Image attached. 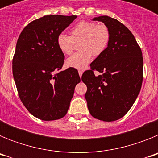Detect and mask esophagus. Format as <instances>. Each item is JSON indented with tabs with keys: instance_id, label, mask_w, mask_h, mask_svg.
<instances>
[{
	"instance_id": "obj_1",
	"label": "esophagus",
	"mask_w": 158,
	"mask_h": 158,
	"mask_svg": "<svg viewBox=\"0 0 158 158\" xmlns=\"http://www.w3.org/2000/svg\"><path fill=\"white\" fill-rule=\"evenodd\" d=\"M78 73H79V76H80V77H81V76H82V71H78Z\"/></svg>"
}]
</instances>
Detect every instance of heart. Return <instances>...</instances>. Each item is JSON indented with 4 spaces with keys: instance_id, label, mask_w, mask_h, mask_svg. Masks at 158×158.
Segmentation results:
<instances>
[{
    "instance_id": "heart-1",
    "label": "heart",
    "mask_w": 158,
    "mask_h": 158,
    "mask_svg": "<svg viewBox=\"0 0 158 158\" xmlns=\"http://www.w3.org/2000/svg\"><path fill=\"white\" fill-rule=\"evenodd\" d=\"M71 35L61 33L57 38L59 50L65 54L72 53L75 42L81 40V51L74 53L65 61V65L69 68L83 70L89 64L92 55L99 56L107 48L111 38L109 29L104 24L94 22L81 21L77 23L70 30Z\"/></svg>"
}]
</instances>
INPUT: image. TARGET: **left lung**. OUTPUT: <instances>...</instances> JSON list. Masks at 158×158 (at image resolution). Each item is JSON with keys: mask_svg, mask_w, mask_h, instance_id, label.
<instances>
[{"mask_svg": "<svg viewBox=\"0 0 158 158\" xmlns=\"http://www.w3.org/2000/svg\"><path fill=\"white\" fill-rule=\"evenodd\" d=\"M109 29L111 38L105 51L90 64L81 80L87 86L85 97L94 118L111 122L122 118L135 103L143 79V58L131 31L107 16L93 18ZM101 75L95 76L93 71Z\"/></svg>", "mask_w": 158, "mask_h": 158, "instance_id": "obj_1", "label": "left lung"}]
</instances>
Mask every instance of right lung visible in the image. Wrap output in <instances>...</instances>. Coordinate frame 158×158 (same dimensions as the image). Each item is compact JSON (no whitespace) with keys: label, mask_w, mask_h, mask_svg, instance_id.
<instances>
[{"label":"right lung","mask_w":158,"mask_h":158,"mask_svg":"<svg viewBox=\"0 0 158 158\" xmlns=\"http://www.w3.org/2000/svg\"><path fill=\"white\" fill-rule=\"evenodd\" d=\"M77 16L47 15L31 22L16 43L12 73L22 103L29 112L45 121L66 115L81 81L76 69H62L65 56L57 38Z\"/></svg>","instance_id":"1"}]
</instances>
